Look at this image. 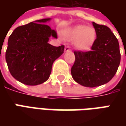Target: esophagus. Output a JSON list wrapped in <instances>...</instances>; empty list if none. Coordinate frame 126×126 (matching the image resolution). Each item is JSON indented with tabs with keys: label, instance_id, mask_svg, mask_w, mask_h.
I'll use <instances>...</instances> for the list:
<instances>
[{
	"label": "esophagus",
	"instance_id": "34e87169",
	"mask_svg": "<svg viewBox=\"0 0 126 126\" xmlns=\"http://www.w3.org/2000/svg\"><path fill=\"white\" fill-rule=\"evenodd\" d=\"M70 50V47L69 46H66L65 48H64V51L65 52H67V51Z\"/></svg>",
	"mask_w": 126,
	"mask_h": 126
}]
</instances>
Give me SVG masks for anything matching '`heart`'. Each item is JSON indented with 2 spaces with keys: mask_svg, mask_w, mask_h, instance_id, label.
I'll return each mask as SVG.
<instances>
[{
  "mask_svg": "<svg viewBox=\"0 0 126 126\" xmlns=\"http://www.w3.org/2000/svg\"><path fill=\"white\" fill-rule=\"evenodd\" d=\"M66 39L74 41L76 47L80 50H88L94 43L96 32L93 27L78 25L66 29L64 32Z\"/></svg>",
  "mask_w": 126,
  "mask_h": 126,
  "instance_id": "1",
  "label": "heart"
}]
</instances>
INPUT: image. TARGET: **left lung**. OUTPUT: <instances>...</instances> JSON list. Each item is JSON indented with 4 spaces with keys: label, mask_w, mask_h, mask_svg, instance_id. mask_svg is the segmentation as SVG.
Returning a JSON list of instances; mask_svg holds the SVG:
<instances>
[{
    "label": "left lung",
    "mask_w": 126,
    "mask_h": 126,
    "mask_svg": "<svg viewBox=\"0 0 126 126\" xmlns=\"http://www.w3.org/2000/svg\"><path fill=\"white\" fill-rule=\"evenodd\" d=\"M97 38L89 51L75 50L71 73L74 80L93 88L108 83L116 74L121 62L118 39L109 27L93 22Z\"/></svg>",
    "instance_id": "8db88e82"
}]
</instances>
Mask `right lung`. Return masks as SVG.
I'll return each instance as SVG.
<instances>
[{"label":"right lung","mask_w":126,"mask_h":126,"mask_svg":"<svg viewBox=\"0 0 126 126\" xmlns=\"http://www.w3.org/2000/svg\"><path fill=\"white\" fill-rule=\"evenodd\" d=\"M43 19L16 28L10 36L5 60L11 75L28 85L41 84L47 80L52 66L64 53V46L55 47L47 43L50 36L57 38Z\"/></svg>","instance_id":"1"}]
</instances>
